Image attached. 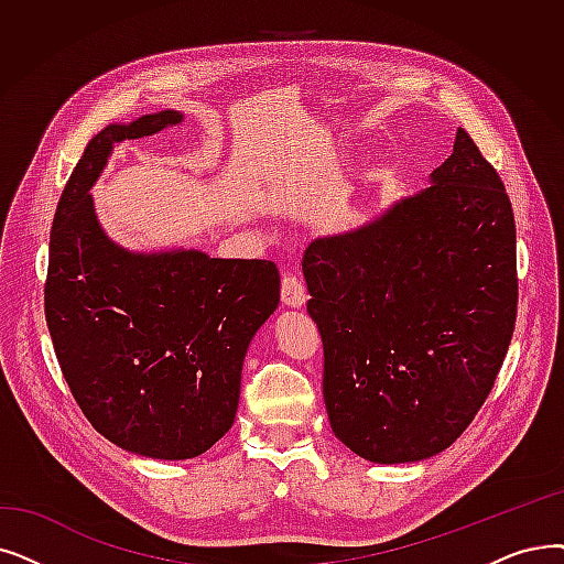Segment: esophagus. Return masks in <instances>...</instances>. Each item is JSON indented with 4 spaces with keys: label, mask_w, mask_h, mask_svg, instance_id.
<instances>
[{
    "label": "esophagus",
    "mask_w": 564,
    "mask_h": 564,
    "mask_svg": "<svg viewBox=\"0 0 564 564\" xmlns=\"http://www.w3.org/2000/svg\"><path fill=\"white\" fill-rule=\"evenodd\" d=\"M281 300L285 306H304L306 304V288L300 276L295 274H285L281 281Z\"/></svg>",
    "instance_id": "34e87169"
}]
</instances>
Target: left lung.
<instances>
[{"instance_id":"left-lung-1","label":"left lung","mask_w":564,"mask_h":564,"mask_svg":"<svg viewBox=\"0 0 564 564\" xmlns=\"http://www.w3.org/2000/svg\"><path fill=\"white\" fill-rule=\"evenodd\" d=\"M431 177L302 260L332 431L373 463L447 449L491 394L517 323V226L496 167L458 129Z\"/></svg>"}]
</instances>
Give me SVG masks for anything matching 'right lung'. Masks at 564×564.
Instances as JSON below:
<instances>
[{
  "label": "right lung",
  "instance_id": "add662e5",
  "mask_svg": "<svg viewBox=\"0 0 564 564\" xmlns=\"http://www.w3.org/2000/svg\"><path fill=\"white\" fill-rule=\"evenodd\" d=\"M177 121L163 110L89 140L55 212L43 288L59 369L87 422L121 449L165 460L228 433L243 355L281 297L272 260L129 253L96 224L87 191L112 144Z\"/></svg>",
  "mask_w": 564,
  "mask_h": 564
}]
</instances>
